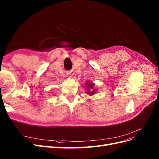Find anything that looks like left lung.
Segmentation results:
<instances>
[{"label": "left lung", "instance_id": "left-lung-1", "mask_svg": "<svg viewBox=\"0 0 159 159\" xmlns=\"http://www.w3.org/2000/svg\"><path fill=\"white\" fill-rule=\"evenodd\" d=\"M88 84V86H89V88H93V86H94V84ZM87 92H88V93L89 94H94V93H95V92H95V90H94L93 91L90 92V91L88 89Z\"/></svg>", "mask_w": 159, "mask_h": 159}]
</instances>
